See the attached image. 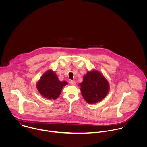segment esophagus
I'll use <instances>...</instances> for the list:
<instances>
[{
  "label": "esophagus",
  "instance_id": "1",
  "mask_svg": "<svg viewBox=\"0 0 147 147\" xmlns=\"http://www.w3.org/2000/svg\"><path fill=\"white\" fill-rule=\"evenodd\" d=\"M70 84L71 85H72V86H75L76 82H75L74 81H73V80H71V81H70Z\"/></svg>",
  "mask_w": 147,
  "mask_h": 147
}]
</instances>
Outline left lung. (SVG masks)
<instances>
[{"label": "left lung", "mask_w": 147, "mask_h": 147, "mask_svg": "<svg viewBox=\"0 0 147 147\" xmlns=\"http://www.w3.org/2000/svg\"><path fill=\"white\" fill-rule=\"evenodd\" d=\"M80 85L82 95L88 103L101 101L108 94L109 88L107 79L96 70L88 71Z\"/></svg>", "instance_id": "8db88e82"}]
</instances>
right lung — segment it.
Here are the masks:
<instances>
[{
    "mask_svg": "<svg viewBox=\"0 0 147 147\" xmlns=\"http://www.w3.org/2000/svg\"><path fill=\"white\" fill-rule=\"evenodd\" d=\"M67 84L66 81L59 80L57 75L49 70L47 71L37 82L36 87L39 93L48 99H56L61 93V90Z\"/></svg>",
    "mask_w": 147,
    "mask_h": 147,
    "instance_id": "1",
    "label": "right lung"
}]
</instances>
